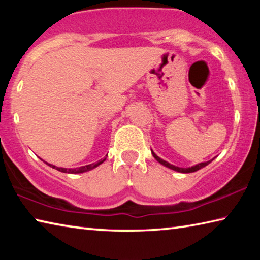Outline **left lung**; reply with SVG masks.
Masks as SVG:
<instances>
[{
	"label": "left lung",
	"mask_w": 260,
	"mask_h": 260,
	"mask_svg": "<svg viewBox=\"0 0 260 260\" xmlns=\"http://www.w3.org/2000/svg\"><path fill=\"white\" fill-rule=\"evenodd\" d=\"M152 156L155 157L156 159L160 162V164L165 165L166 167H169V169H171V170H174V171H177V172H181V173H191V172H196V171L201 170L202 167L206 166V165L210 164V162L213 160V159H212V160H209V161H205V162H200V164H197V165H195V166H191V167H188V169H182V167L174 166V165H172V164H170V162H167V161H165V160H162L161 158L158 157L155 152H152Z\"/></svg>",
	"instance_id": "left-lung-1"
}]
</instances>
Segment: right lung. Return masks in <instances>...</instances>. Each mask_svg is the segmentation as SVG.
I'll return each instance as SVG.
<instances>
[{
	"mask_svg": "<svg viewBox=\"0 0 260 260\" xmlns=\"http://www.w3.org/2000/svg\"><path fill=\"white\" fill-rule=\"evenodd\" d=\"M105 159H101L99 160L98 162H94V164H89V165H86V166H81V167H78V169H63V167H57L55 165H51V164H48V162H46V164L49 165L50 167H52V169H56L57 171H60V172L63 173H72V174H76V173H82V172H87V171H90L95 169L96 166H99L100 164H102V162L104 161Z\"/></svg>",
	"mask_w": 260,
	"mask_h": 260,
	"instance_id": "obj_1",
	"label": "right lung"
}]
</instances>
